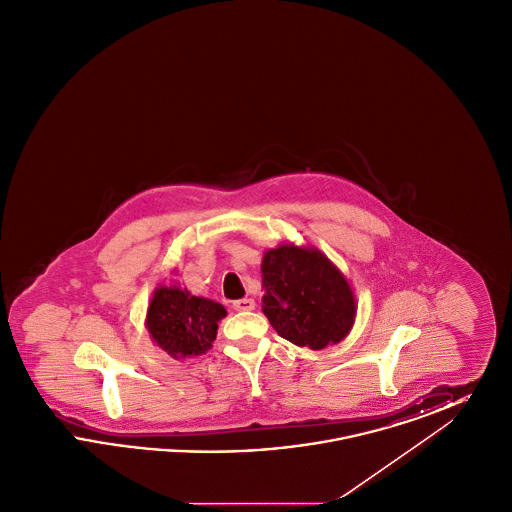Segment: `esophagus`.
I'll list each match as a JSON object with an SVG mask.
<instances>
[{
  "label": "esophagus",
  "instance_id": "34e87169",
  "mask_svg": "<svg viewBox=\"0 0 512 512\" xmlns=\"http://www.w3.org/2000/svg\"><path fill=\"white\" fill-rule=\"evenodd\" d=\"M232 307H234L236 311H253V309H255V301H253V299H249V297H244V299L234 301V303H232Z\"/></svg>",
  "mask_w": 512,
  "mask_h": 512
}]
</instances>
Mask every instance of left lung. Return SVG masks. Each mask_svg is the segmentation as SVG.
<instances>
[{
    "instance_id": "left-lung-1",
    "label": "left lung",
    "mask_w": 512,
    "mask_h": 512,
    "mask_svg": "<svg viewBox=\"0 0 512 512\" xmlns=\"http://www.w3.org/2000/svg\"><path fill=\"white\" fill-rule=\"evenodd\" d=\"M263 313L280 338L324 349L343 340L355 322V295L336 267L315 247L282 244L261 263Z\"/></svg>"
}]
</instances>
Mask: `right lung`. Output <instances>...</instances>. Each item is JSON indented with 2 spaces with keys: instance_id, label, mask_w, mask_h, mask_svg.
<instances>
[{
  "instance_id": "add662e5",
  "label": "right lung",
  "mask_w": 512,
  "mask_h": 512,
  "mask_svg": "<svg viewBox=\"0 0 512 512\" xmlns=\"http://www.w3.org/2000/svg\"><path fill=\"white\" fill-rule=\"evenodd\" d=\"M226 309L180 286H159L147 307L146 328L172 359L199 357L213 347Z\"/></svg>"
}]
</instances>
